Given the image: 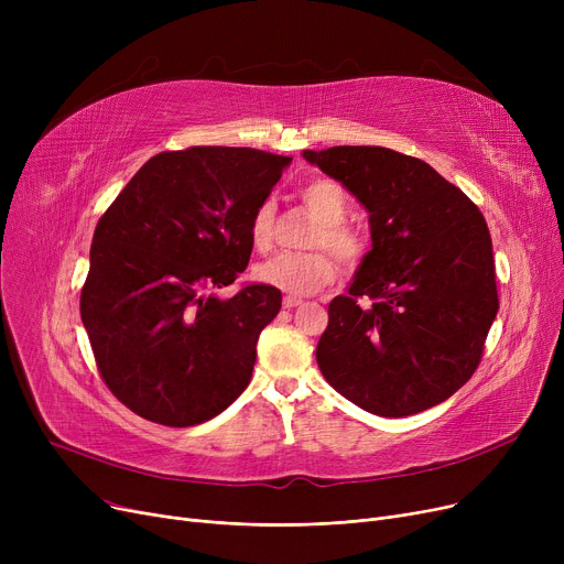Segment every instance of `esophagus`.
<instances>
[{
  "label": "esophagus",
  "mask_w": 564,
  "mask_h": 564,
  "mask_svg": "<svg viewBox=\"0 0 564 564\" xmlns=\"http://www.w3.org/2000/svg\"><path fill=\"white\" fill-rule=\"evenodd\" d=\"M300 304H302L300 297H285V300H283V308H297Z\"/></svg>",
  "instance_id": "1"
}]
</instances>
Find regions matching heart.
Wrapping results in <instances>:
<instances>
[{
  "label": "heart",
  "instance_id": "1",
  "mask_svg": "<svg viewBox=\"0 0 564 564\" xmlns=\"http://www.w3.org/2000/svg\"><path fill=\"white\" fill-rule=\"evenodd\" d=\"M300 198L315 226L308 247L329 249L343 264H359L366 256V235L345 221L349 210V198L345 189L329 177H313L300 189ZM274 219L276 210L272 200H262L249 221V240L256 251L264 253L274 245ZM256 279L264 285L276 288L290 297H306L336 279V260L327 251L308 253H283L256 267Z\"/></svg>",
  "mask_w": 564,
  "mask_h": 564
}]
</instances>
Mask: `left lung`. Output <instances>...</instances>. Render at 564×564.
Wrapping results in <instances>:
<instances>
[{
    "instance_id": "1",
    "label": "left lung",
    "mask_w": 564,
    "mask_h": 564,
    "mask_svg": "<svg viewBox=\"0 0 564 564\" xmlns=\"http://www.w3.org/2000/svg\"><path fill=\"white\" fill-rule=\"evenodd\" d=\"M304 158L357 196L372 237L349 294L329 304L315 351L324 379L387 419L448 400L476 372L498 313L478 205L427 162L391 148L334 145Z\"/></svg>"
}]
</instances>
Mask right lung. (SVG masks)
Instances as JSON below:
<instances>
[{
  "label": "right lung",
  "instance_id": "right-lung-1",
  "mask_svg": "<svg viewBox=\"0 0 564 564\" xmlns=\"http://www.w3.org/2000/svg\"><path fill=\"white\" fill-rule=\"evenodd\" d=\"M290 162L256 148L166 151L100 217L79 313L105 383L137 416L192 427L249 387L281 290L205 292L247 270L251 215Z\"/></svg>",
  "mask_w": 564,
  "mask_h": 564
}]
</instances>
